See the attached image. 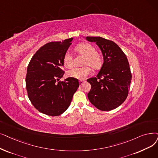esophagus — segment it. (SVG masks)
I'll list each match as a JSON object with an SVG mask.
<instances>
[{
    "mask_svg": "<svg viewBox=\"0 0 158 158\" xmlns=\"http://www.w3.org/2000/svg\"><path fill=\"white\" fill-rule=\"evenodd\" d=\"M85 80H80V81H79V83H80L81 85H83V84L85 83Z\"/></svg>",
    "mask_w": 158,
    "mask_h": 158,
    "instance_id": "34e87169",
    "label": "esophagus"
}]
</instances>
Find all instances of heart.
Returning a JSON list of instances; mask_svg holds the SVG:
<instances>
[{
    "label": "heart",
    "instance_id": "b5f03b06",
    "mask_svg": "<svg viewBox=\"0 0 158 158\" xmlns=\"http://www.w3.org/2000/svg\"><path fill=\"white\" fill-rule=\"evenodd\" d=\"M75 50L81 56L85 57L83 65L88 66L73 68L72 70L68 72V77L83 80L91 73V69L88 66H91L94 70H98L101 67L102 57L100 53L96 52L95 48L93 45L89 43H80L75 46ZM63 62L64 66L67 68L73 67V57L68 52L64 53Z\"/></svg>",
    "mask_w": 158,
    "mask_h": 158
}]
</instances>
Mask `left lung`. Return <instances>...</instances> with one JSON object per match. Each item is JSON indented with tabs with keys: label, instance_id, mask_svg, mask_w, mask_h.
<instances>
[{
	"label": "left lung",
	"instance_id": "left-lung-1",
	"mask_svg": "<svg viewBox=\"0 0 158 158\" xmlns=\"http://www.w3.org/2000/svg\"><path fill=\"white\" fill-rule=\"evenodd\" d=\"M100 48L104 63L96 77L87 79L91 85L88 98L102 111H110L120 106L127 99L132 73L128 59L119 46L101 37H86Z\"/></svg>",
	"mask_w": 158,
	"mask_h": 158
}]
</instances>
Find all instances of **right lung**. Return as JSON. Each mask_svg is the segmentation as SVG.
<instances>
[{"mask_svg": "<svg viewBox=\"0 0 158 158\" xmlns=\"http://www.w3.org/2000/svg\"><path fill=\"white\" fill-rule=\"evenodd\" d=\"M73 38L44 44L33 55L27 68L26 88L28 98L38 111L50 116L62 114L69 107L79 86L78 79L62 78L63 59Z\"/></svg>", "mask_w": 158, "mask_h": 158, "instance_id": "1", "label": "right lung"}]
</instances>
